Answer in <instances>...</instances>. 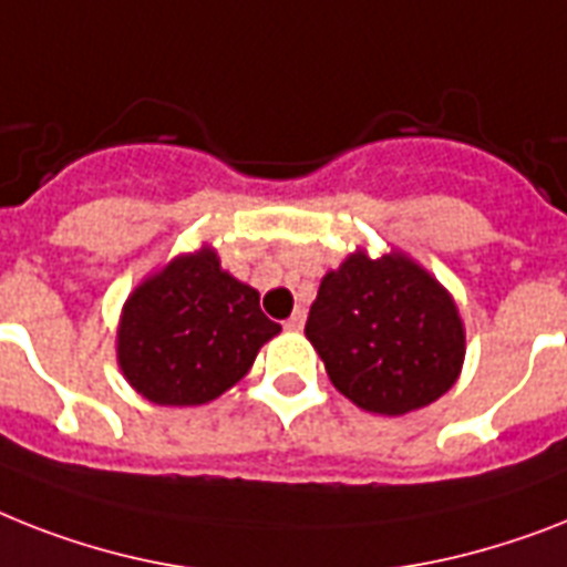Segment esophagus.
I'll list each match as a JSON object with an SVG mask.
<instances>
[{"label":"esophagus","mask_w":567,"mask_h":567,"mask_svg":"<svg viewBox=\"0 0 567 567\" xmlns=\"http://www.w3.org/2000/svg\"><path fill=\"white\" fill-rule=\"evenodd\" d=\"M302 326H306V311L302 308H297L288 320H285V329L288 331H302Z\"/></svg>","instance_id":"34e87169"}]
</instances>
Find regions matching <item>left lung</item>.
Masks as SVG:
<instances>
[{"label": "left lung", "mask_w": 567, "mask_h": 567, "mask_svg": "<svg viewBox=\"0 0 567 567\" xmlns=\"http://www.w3.org/2000/svg\"><path fill=\"white\" fill-rule=\"evenodd\" d=\"M306 338L331 384L381 416H404L449 393L463 370L466 331L451 293L393 250H358L329 270L311 302Z\"/></svg>", "instance_id": "obj_1"}]
</instances>
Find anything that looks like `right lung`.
I'll use <instances>...</instances> for the list:
<instances>
[{
  "label": "right lung",
  "mask_w": 567,
  "mask_h": 567,
  "mask_svg": "<svg viewBox=\"0 0 567 567\" xmlns=\"http://www.w3.org/2000/svg\"><path fill=\"white\" fill-rule=\"evenodd\" d=\"M279 331L259 308V291L229 276L204 244L136 285L122 308L116 355L148 402L188 408L238 384Z\"/></svg>",
  "instance_id": "obj_1"
}]
</instances>
